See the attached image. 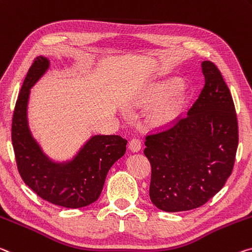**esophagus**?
Listing matches in <instances>:
<instances>
[{
  "mask_svg": "<svg viewBox=\"0 0 252 252\" xmlns=\"http://www.w3.org/2000/svg\"><path fill=\"white\" fill-rule=\"evenodd\" d=\"M129 149L132 151V153H138V151L141 149V141L137 138L131 139V141L129 143Z\"/></svg>",
  "mask_w": 252,
  "mask_h": 252,
  "instance_id": "obj_1",
  "label": "esophagus"
}]
</instances>
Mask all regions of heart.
Masks as SVG:
<instances>
[{
  "mask_svg": "<svg viewBox=\"0 0 252 252\" xmlns=\"http://www.w3.org/2000/svg\"><path fill=\"white\" fill-rule=\"evenodd\" d=\"M178 87H179L178 83H169L167 84V85H163L158 90L157 93H156V97L163 98L168 96V95H170L171 93H174ZM181 103H182L181 96H177L176 98H174L173 101H170L169 103H167V104H165L159 109V111L157 112V118L160 120V121H166V120L174 118L175 115L177 114L179 107H181Z\"/></svg>",
  "mask_w": 252,
  "mask_h": 252,
  "instance_id": "b5f03b06",
  "label": "heart"
}]
</instances>
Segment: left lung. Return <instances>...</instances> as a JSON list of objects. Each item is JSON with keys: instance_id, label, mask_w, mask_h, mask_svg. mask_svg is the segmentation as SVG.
Returning <instances> with one entry per match:
<instances>
[{"instance_id": "obj_1", "label": "left lung", "mask_w": 252, "mask_h": 252, "mask_svg": "<svg viewBox=\"0 0 252 252\" xmlns=\"http://www.w3.org/2000/svg\"><path fill=\"white\" fill-rule=\"evenodd\" d=\"M202 71L204 87L187 114L146 137L149 196L166 212L205 204L224 186L234 166L239 130L232 96L212 62H203Z\"/></svg>"}]
</instances>
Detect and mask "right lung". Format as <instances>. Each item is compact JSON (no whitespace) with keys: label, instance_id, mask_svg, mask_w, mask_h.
<instances>
[{"label":"right lung","instance_id":"add662e5","mask_svg":"<svg viewBox=\"0 0 252 252\" xmlns=\"http://www.w3.org/2000/svg\"><path fill=\"white\" fill-rule=\"evenodd\" d=\"M49 61L39 56L28 70L12 118V145L21 178L38 196L55 205L79 209L101 195L112 165L126 154L120 135H93L69 161L56 162L42 153L28 126L30 89L45 74Z\"/></svg>","mask_w":252,"mask_h":252}]
</instances>
